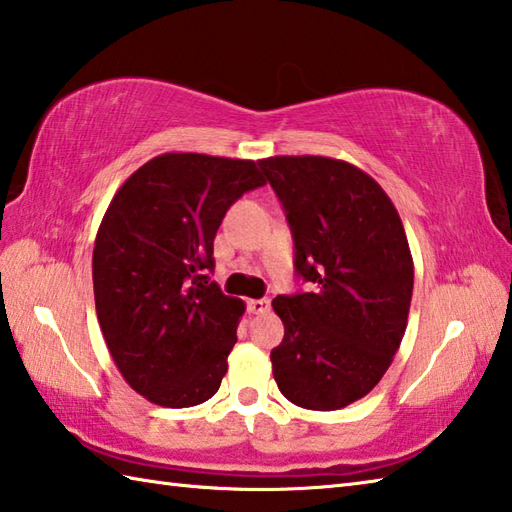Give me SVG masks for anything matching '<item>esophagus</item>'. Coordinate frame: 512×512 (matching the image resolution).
<instances>
[{"mask_svg": "<svg viewBox=\"0 0 512 512\" xmlns=\"http://www.w3.org/2000/svg\"><path fill=\"white\" fill-rule=\"evenodd\" d=\"M268 310H270V301L268 299H250L248 301V312L266 314Z\"/></svg>", "mask_w": 512, "mask_h": 512, "instance_id": "obj_1", "label": "esophagus"}]
</instances>
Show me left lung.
I'll return each instance as SVG.
<instances>
[{
	"label": "left lung",
	"instance_id": "8db88e82",
	"mask_svg": "<svg viewBox=\"0 0 512 512\" xmlns=\"http://www.w3.org/2000/svg\"><path fill=\"white\" fill-rule=\"evenodd\" d=\"M284 204L297 273L314 292L275 297L284 341L277 387L297 407L343 409L385 376L413 292V259L394 202L365 171L325 156L259 160Z\"/></svg>",
	"mask_w": 512,
	"mask_h": 512
}]
</instances>
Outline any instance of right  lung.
<instances>
[{
  "label": "right lung",
  "mask_w": 512,
  "mask_h": 512,
  "mask_svg": "<svg viewBox=\"0 0 512 512\" xmlns=\"http://www.w3.org/2000/svg\"><path fill=\"white\" fill-rule=\"evenodd\" d=\"M262 184L255 160L169 151L107 206L92 255L96 317L118 372L154 405L193 407L220 389L246 306L204 273L228 206Z\"/></svg>",
  "instance_id": "right-lung-1"
}]
</instances>
